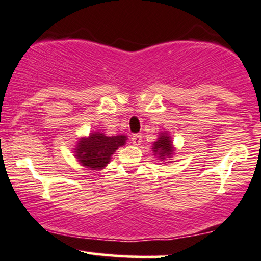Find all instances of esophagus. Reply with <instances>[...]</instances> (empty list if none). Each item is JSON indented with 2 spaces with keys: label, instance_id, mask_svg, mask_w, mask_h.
Returning a JSON list of instances; mask_svg holds the SVG:
<instances>
[{
  "label": "esophagus",
  "instance_id": "obj_1",
  "mask_svg": "<svg viewBox=\"0 0 261 261\" xmlns=\"http://www.w3.org/2000/svg\"><path fill=\"white\" fill-rule=\"evenodd\" d=\"M132 143L134 145H139L142 143V134H133L132 136Z\"/></svg>",
  "mask_w": 261,
  "mask_h": 261
}]
</instances>
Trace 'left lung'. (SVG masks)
<instances>
[{"label": "left lung", "mask_w": 261, "mask_h": 261, "mask_svg": "<svg viewBox=\"0 0 261 261\" xmlns=\"http://www.w3.org/2000/svg\"><path fill=\"white\" fill-rule=\"evenodd\" d=\"M152 149L154 152V155H156L162 161L169 159L174 154V147H173L172 138H170V136L167 132L161 133V136L156 139V142H154Z\"/></svg>", "instance_id": "8db88e82"}]
</instances>
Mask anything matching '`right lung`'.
Segmentation results:
<instances>
[{"label": "right lung", "instance_id": "right-lung-1", "mask_svg": "<svg viewBox=\"0 0 261 261\" xmlns=\"http://www.w3.org/2000/svg\"><path fill=\"white\" fill-rule=\"evenodd\" d=\"M127 136L107 137L105 133L93 132L87 138H81L75 147V158L81 164L91 169H103L111 162L112 154L125 144Z\"/></svg>", "mask_w": 261, "mask_h": 261}]
</instances>
